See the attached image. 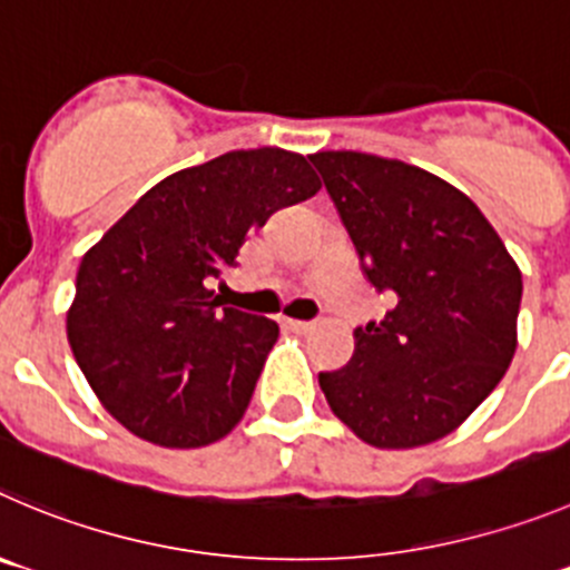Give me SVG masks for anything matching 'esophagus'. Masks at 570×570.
I'll return each instance as SVG.
<instances>
[{
	"mask_svg": "<svg viewBox=\"0 0 570 570\" xmlns=\"http://www.w3.org/2000/svg\"><path fill=\"white\" fill-rule=\"evenodd\" d=\"M286 326H289L295 334H309L312 328H315V323H309V321H286Z\"/></svg>",
	"mask_w": 570,
	"mask_h": 570,
	"instance_id": "obj_1",
	"label": "esophagus"
}]
</instances>
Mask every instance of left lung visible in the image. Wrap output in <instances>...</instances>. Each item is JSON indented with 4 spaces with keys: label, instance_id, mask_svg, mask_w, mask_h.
<instances>
[{
    "label": "left lung",
    "instance_id": "1",
    "mask_svg": "<svg viewBox=\"0 0 570 570\" xmlns=\"http://www.w3.org/2000/svg\"><path fill=\"white\" fill-rule=\"evenodd\" d=\"M312 163L365 278L396 295L354 328V357L321 387L334 416L376 450L453 433L503 380L518 348L520 267L475 202L435 174L363 151Z\"/></svg>",
    "mask_w": 570,
    "mask_h": 570
}]
</instances>
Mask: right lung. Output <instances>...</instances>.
I'll return each instance as SVG.
<instances>
[{
	"label": "right lung",
	"instance_id": "1",
	"mask_svg": "<svg viewBox=\"0 0 570 570\" xmlns=\"http://www.w3.org/2000/svg\"><path fill=\"white\" fill-rule=\"evenodd\" d=\"M317 190L303 154L227 151L154 185L83 253L69 348L129 433L196 450L242 422L278 323L225 306L210 281L249 230Z\"/></svg>",
	"mask_w": 570,
	"mask_h": 570
}]
</instances>
